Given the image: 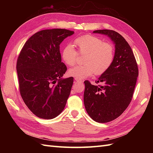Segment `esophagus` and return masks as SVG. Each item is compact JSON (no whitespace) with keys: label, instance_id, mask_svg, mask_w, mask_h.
Masks as SVG:
<instances>
[{"label":"esophagus","instance_id":"1","mask_svg":"<svg viewBox=\"0 0 153 153\" xmlns=\"http://www.w3.org/2000/svg\"><path fill=\"white\" fill-rule=\"evenodd\" d=\"M75 82L76 83H82V79H78V78H75Z\"/></svg>","mask_w":153,"mask_h":153}]
</instances>
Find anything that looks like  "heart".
Instances as JSON below:
<instances>
[{
  "label": "heart",
  "instance_id": "1",
  "mask_svg": "<svg viewBox=\"0 0 153 153\" xmlns=\"http://www.w3.org/2000/svg\"><path fill=\"white\" fill-rule=\"evenodd\" d=\"M74 44L77 51L71 44L65 45L62 51V58L64 62L73 66L77 60L78 52L85 54L82 62L79 65L68 71L70 76L83 79L95 73L96 76H101L108 70L114 59V48L113 45L91 35H85L76 38Z\"/></svg>",
  "mask_w": 153,
  "mask_h": 153
}]
</instances>
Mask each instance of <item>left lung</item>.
Returning <instances> with one entry per match:
<instances>
[{
  "label": "left lung",
  "mask_w": 153,
  "mask_h": 153,
  "mask_svg": "<svg viewBox=\"0 0 153 153\" xmlns=\"http://www.w3.org/2000/svg\"><path fill=\"white\" fill-rule=\"evenodd\" d=\"M93 32L107 35L115 44L112 66L95 82L101 85L84 82L83 100L87 114L95 122L106 123L119 117L130 104L139 70L131 48L121 35L110 30Z\"/></svg>",
  "instance_id": "1"
}]
</instances>
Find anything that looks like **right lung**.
<instances>
[{
	"instance_id": "obj_1",
	"label": "right lung",
	"mask_w": 153,
	"mask_h": 153,
	"mask_svg": "<svg viewBox=\"0 0 153 153\" xmlns=\"http://www.w3.org/2000/svg\"><path fill=\"white\" fill-rule=\"evenodd\" d=\"M74 33L65 29L37 32L25 42L17 59L19 90L28 108L43 119H53L62 112L74 77H61L67 67L61 62L60 45Z\"/></svg>"
}]
</instances>
